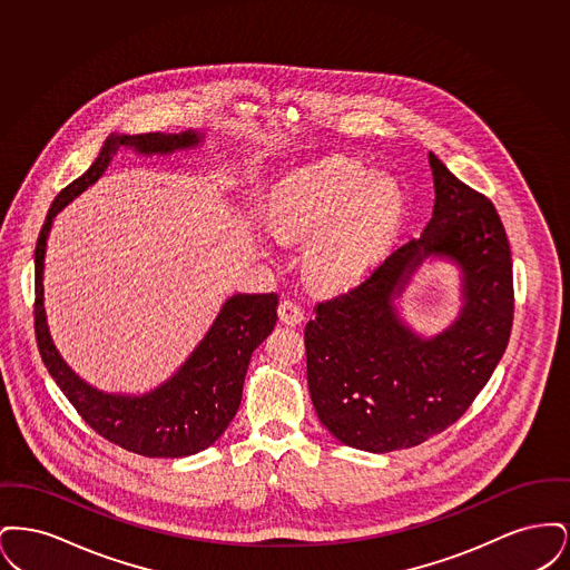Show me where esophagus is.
Returning <instances> with one entry per match:
<instances>
[{
	"instance_id": "1",
	"label": "esophagus",
	"mask_w": 570,
	"mask_h": 570,
	"mask_svg": "<svg viewBox=\"0 0 570 570\" xmlns=\"http://www.w3.org/2000/svg\"><path fill=\"white\" fill-rule=\"evenodd\" d=\"M277 314H279V321L284 325L295 326L303 321V307L298 305L297 301L293 298H284L279 305H277Z\"/></svg>"
}]
</instances>
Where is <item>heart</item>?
Listing matches in <instances>:
<instances>
[{
	"mask_svg": "<svg viewBox=\"0 0 570 570\" xmlns=\"http://www.w3.org/2000/svg\"><path fill=\"white\" fill-rule=\"evenodd\" d=\"M404 214L393 177L337 158L286 179L269 203V224L282 242H301L321 229L307 249V273L323 286H346L389 245Z\"/></svg>",
	"mask_w": 570,
	"mask_h": 570,
	"instance_id": "heart-1",
	"label": "heart"
}]
</instances>
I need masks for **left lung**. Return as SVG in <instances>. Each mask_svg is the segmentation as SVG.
<instances>
[{"label":"left lung","instance_id":"left-lung-1","mask_svg":"<svg viewBox=\"0 0 570 570\" xmlns=\"http://www.w3.org/2000/svg\"><path fill=\"white\" fill-rule=\"evenodd\" d=\"M430 166L434 216L423 235L318 301L305 325L318 419L340 442L370 453L410 449L451 428L488 384L513 328V258L493 203L434 154ZM430 253L461 263L466 303L455 326L421 341L394 316L392 298Z\"/></svg>","mask_w":570,"mask_h":570}]
</instances>
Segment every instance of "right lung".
Here are the masks:
<instances>
[{
  "instance_id": "obj_1",
  "label": "right lung",
  "mask_w": 570,
  "mask_h": 570,
  "mask_svg": "<svg viewBox=\"0 0 570 570\" xmlns=\"http://www.w3.org/2000/svg\"><path fill=\"white\" fill-rule=\"evenodd\" d=\"M196 142L198 136L194 132L110 136L96 163L55 196L33 254V328L38 351L49 374L96 434L142 458L194 455L212 446L224 434L242 404L245 372L252 353L272 333L277 321V295L267 293L228 298L186 365L160 389L142 397L107 395L85 384L55 351L42 303L45 247L57 212L105 173L110 156L119 147H132L142 154H168L179 147H194Z\"/></svg>"
}]
</instances>
